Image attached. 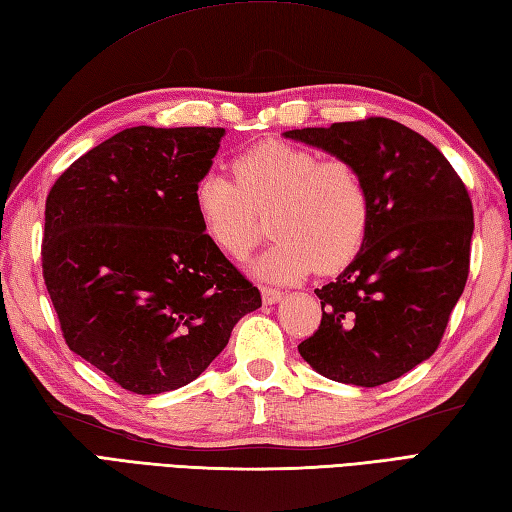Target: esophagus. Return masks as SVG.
Here are the masks:
<instances>
[{
  "label": "esophagus",
  "mask_w": 512,
  "mask_h": 512,
  "mask_svg": "<svg viewBox=\"0 0 512 512\" xmlns=\"http://www.w3.org/2000/svg\"><path fill=\"white\" fill-rule=\"evenodd\" d=\"M281 297H284V292H281L279 288H270V286L262 288V299L266 306H273V303H277Z\"/></svg>",
  "instance_id": "esophagus-1"
}]
</instances>
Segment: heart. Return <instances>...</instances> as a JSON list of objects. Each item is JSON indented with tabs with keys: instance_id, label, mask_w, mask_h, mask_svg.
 Here are the masks:
<instances>
[{
	"instance_id": "b5f03b06",
	"label": "heart",
	"mask_w": 512,
	"mask_h": 512,
	"mask_svg": "<svg viewBox=\"0 0 512 512\" xmlns=\"http://www.w3.org/2000/svg\"><path fill=\"white\" fill-rule=\"evenodd\" d=\"M235 180L206 171L193 202L206 237L244 259L264 237L262 215L273 217L277 242L253 264L257 275L295 281L314 268L330 275L361 250L369 226V191L363 173L345 158L266 140L233 160Z\"/></svg>"
}]
</instances>
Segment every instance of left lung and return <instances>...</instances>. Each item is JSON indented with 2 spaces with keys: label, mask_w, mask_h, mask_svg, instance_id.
<instances>
[{
  "label": "left lung",
  "mask_w": 512,
  "mask_h": 512,
  "mask_svg": "<svg viewBox=\"0 0 512 512\" xmlns=\"http://www.w3.org/2000/svg\"><path fill=\"white\" fill-rule=\"evenodd\" d=\"M286 138L354 162L369 226L354 262L317 288L321 325L299 343L336 383L378 387L438 350L469 277L473 204L451 162L391 118L292 129Z\"/></svg>",
  "instance_id": "obj_1"
}]
</instances>
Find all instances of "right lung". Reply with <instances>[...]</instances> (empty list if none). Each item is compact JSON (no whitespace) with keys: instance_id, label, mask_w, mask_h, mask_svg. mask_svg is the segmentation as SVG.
I'll use <instances>...</instances> for the list:
<instances>
[{"instance_id":"right-lung-1","label":"right lung","mask_w":512,"mask_h":512,"mask_svg":"<svg viewBox=\"0 0 512 512\" xmlns=\"http://www.w3.org/2000/svg\"><path fill=\"white\" fill-rule=\"evenodd\" d=\"M222 127H132L52 184L43 281L74 354L134 394L189 385L262 295L206 237L193 189Z\"/></svg>"}]
</instances>
